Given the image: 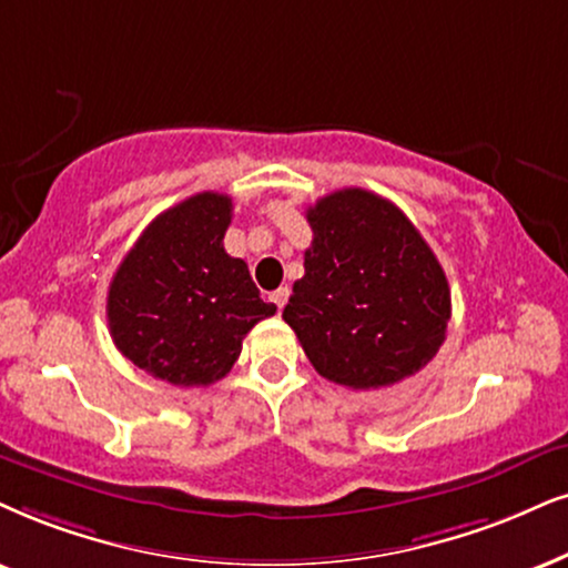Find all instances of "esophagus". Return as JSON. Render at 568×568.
<instances>
[{"label":"esophagus","instance_id":"1","mask_svg":"<svg viewBox=\"0 0 568 568\" xmlns=\"http://www.w3.org/2000/svg\"><path fill=\"white\" fill-rule=\"evenodd\" d=\"M288 296H291V291H288V288H277V291H272V293H270V301L280 308V312H283V306L288 304Z\"/></svg>","mask_w":568,"mask_h":568}]
</instances>
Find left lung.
I'll return each instance as SVG.
<instances>
[{"instance_id":"left-lung-1","label":"left lung","mask_w":568,"mask_h":568,"mask_svg":"<svg viewBox=\"0 0 568 568\" xmlns=\"http://www.w3.org/2000/svg\"><path fill=\"white\" fill-rule=\"evenodd\" d=\"M314 241L283 320L329 383L377 390L412 377L443 346L445 272L393 201L343 189L308 206Z\"/></svg>"}]
</instances>
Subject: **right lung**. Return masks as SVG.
I'll use <instances>...</instances> for the list:
<instances>
[{"instance_id":"obj_1","label":"right lung","mask_w":568,"mask_h":568,"mask_svg":"<svg viewBox=\"0 0 568 568\" xmlns=\"http://www.w3.org/2000/svg\"><path fill=\"white\" fill-rule=\"evenodd\" d=\"M233 199L204 191L149 222L114 272L106 322L135 367L172 385H212L233 369L243 337L277 312L243 260L222 246Z\"/></svg>"}]
</instances>
